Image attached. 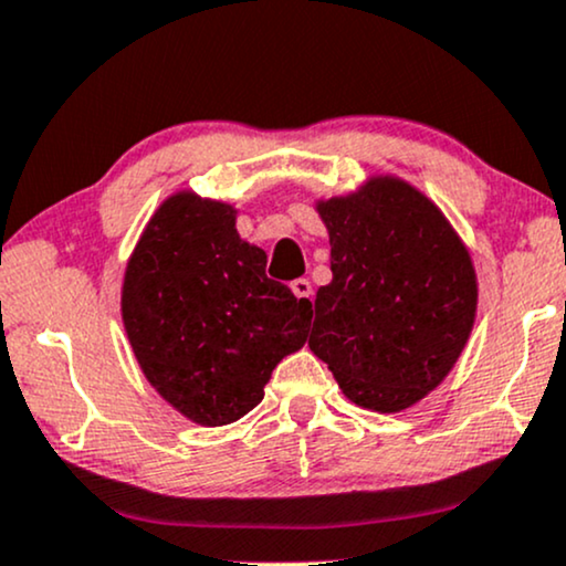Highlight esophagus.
Wrapping results in <instances>:
<instances>
[{"label": "esophagus", "mask_w": 566, "mask_h": 566, "mask_svg": "<svg viewBox=\"0 0 566 566\" xmlns=\"http://www.w3.org/2000/svg\"><path fill=\"white\" fill-rule=\"evenodd\" d=\"M290 290L295 292V297H297V301H303V303H311L313 287H311V282H308V279H295V282H290Z\"/></svg>", "instance_id": "1"}]
</instances>
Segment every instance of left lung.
<instances>
[{
    "mask_svg": "<svg viewBox=\"0 0 566 566\" xmlns=\"http://www.w3.org/2000/svg\"><path fill=\"white\" fill-rule=\"evenodd\" d=\"M332 282L308 339L345 398L379 413L419 403L453 369L478 316V274L442 210L398 176L316 200Z\"/></svg>",
    "mask_w": 566,
    "mask_h": 566,
    "instance_id": "obj_1",
    "label": "left lung"
}]
</instances>
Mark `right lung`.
Segmentation results:
<instances>
[{"mask_svg": "<svg viewBox=\"0 0 566 566\" xmlns=\"http://www.w3.org/2000/svg\"><path fill=\"white\" fill-rule=\"evenodd\" d=\"M311 303L265 276L237 210L181 189L163 200L126 263L120 318L147 382L202 427L242 419L271 371L308 339Z\"/></svg>", "mask_w": 566, "mask_h": 566, "instance_id": "1", "label": "right lung"}]
</instances>
